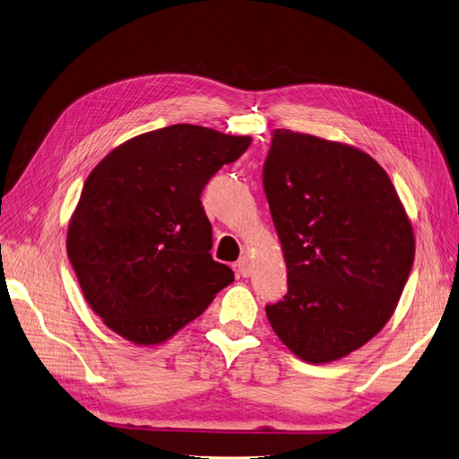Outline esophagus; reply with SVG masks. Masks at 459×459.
I'll list each match as a JSON object with an SVG mask.
<instances>
[{
    "mask_svg": "<svg viewBox=\"0 0 459 459\" xmlns=\"http://www.w3.org/2000/svg\"><path fill=\"white\" fill-rule=\"evenodd\" d=\"M236 268H238V272H240V275L249 277V275H251V270H253V266H251V258H249V256H242L240 261L236 263Z\"/></svg>",
    "mask_w": 459,
    "mask_h": 459,
    "instance_id": "34e87169",
    "label": "esophagus"
}]
</instances>
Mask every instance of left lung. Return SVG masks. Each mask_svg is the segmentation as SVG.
I'll list each match as a JSON object with an SVG mask.
<instances>
[{
  "mask_svg": "<svg viewBox=\"0 0 459 459\" xmlns=\"http://www.w3.org/2000/svg\"><path fill=\"white\" fill-rule=\"evenodd\" d=\"M263 182L289 281L268 321L300 360H340L400 302L414 261L405 206L369 153L290 129L273 131Z\"/></svg>",
  "mask_w": 459,
  "mask_h": 459,
  "instance_id": "8db88e82",
  "label": "left lung"
}]
</instances>
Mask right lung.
Masks as SVG:
<instances>
[{"label":"right lung","mask_w":459,"mask_h":459,"mask_svg":"<svg viewBox=\"0 0 459 459\" xmlns=\"http://www.w3.org/2000/svg\"><path fill=\"white\" fill-rule=\"evenodd\" d=\"M249 144L251 136L176 124L129 138L90 172L67 255L86 302L124 340L165 343L234 281L210 255L201 193Z\"/></svg>","instance_id":"1"}]
</instances>
